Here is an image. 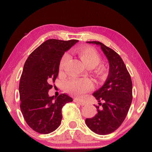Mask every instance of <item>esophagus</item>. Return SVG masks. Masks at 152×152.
<instances>
[{
    "label": "esophagus",
    "instance_id": "1",
    "mask_svg": "<svg viewBox=\"0 0 152 152\" xmlns=\"http://www.w3.org/2000/svg\"><path fill=\"white\" fill-rule=\"evenodd\" d=\"M74 102H77V103L80 104V105H82V106H84V105L86 104V102H85L82 101V100H81V99H77V98L74 99Z\"/></svg>",
    "mask_w": 152,
    "mask_h": 152
}]
</instances>
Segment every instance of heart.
I'll use <instances>...</instances> for the list:
<instances>
[{"mask_svg":"<svg viewBox=\"0 0 152 152\" xmlns=\"http://www.w3.org/2000/svg\"><path fill=\"white\" fill-rule=\"evenodd\" d=\"M77 53L83 63L88 68H95L101 61V56L96 50L91 47H81ZM69 57L64 55L59 64V69L62 70L67 63ZM105 68L102 66L95 68V72L98 76H102L105 72ZM93 88V82L88 78H72L66 83V89L68 93L75 96L80 97Z\"/></svg>","mask_w":152,"mask_h":152,"instance_id":"b5f03b06","label":"heart"}]
</instances>
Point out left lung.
<instances>
[{"mask_svg": "<svg viewBox=\"0 0 152 152\" xmlns=\"http://www.w3.org/2000/svg\"><path fill=\"white\" fill-rule=\"evenodd\" d=\"M100 45L109 63L104 84L93 93L99 102L97 113L86 118V124L95 134L107 135L115 132L124 122L132 102V81L123 60L118 54L99 41H87Z\"/></svg>", "mask_w": 152, "mask_h": 152, "instance_id": "1", "label": "left lung"}]
</instances>
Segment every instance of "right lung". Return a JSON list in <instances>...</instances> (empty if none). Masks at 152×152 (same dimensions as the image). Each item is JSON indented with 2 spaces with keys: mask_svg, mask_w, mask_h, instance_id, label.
<instances>
[{
  "mask_svg": "<svg viewBox=\"0 0 152 152\" xmlns=\"http://www.w3.org/2000/svg\"><path fill=\"white\" fill-rule=\"evenodd\" d=\"M77 41L48 39L29 55L24 64L18 88L20 111L28 126L39 134L57 129L62 107L72 101L64 93L50 97L48 91L58 76L62 56Z\"/></svg>",
  "mask_w": 152,
  "mask_h": 152,
  "instance_id": "right-lung-1",
  "label": "right lung"
}]
</instances>
